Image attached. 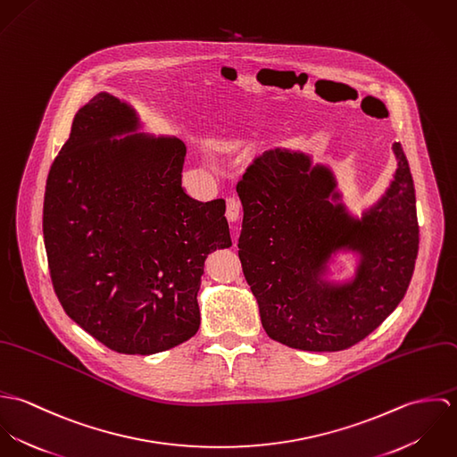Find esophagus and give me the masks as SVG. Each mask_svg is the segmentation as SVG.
Wrapping results in <instances>:
<instances>
[{
    "label": "esophagus",
    "instance_id": "1",
    "mask_svg": "<svg viewBox=\"0 0 457 457\" xmlns=\"http://www.w3.org/2000/svg\"><path fill=\"white\" fill-rule=\"evenodd\" d=\"M239 214H241V204H239V200H237L236 196H228V198H227V212H225L227 220H228V221H237V220H239Z\"/></svg>",
    "mask_w": 457,
    "mask_h": 457
}]
</instances>
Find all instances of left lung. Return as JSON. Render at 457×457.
Here are the masks:
<instances>
[{
    "instance_id": "1",
    "label": "left lung",
    "mask_w": 457,
    "mask_h": 457,
    "mask_svg": "<svg viewBox=\"0 0 457 457\" xmlns=\"http://www.w3.org/2000/svg\"><path fill=\"white\" fill-rule=\"evenodd\" d=\"M397 170L386 196L362 220L345 212L326 167L276 149L237 183L245 216L239 259L267 336L308 352L353 346L380 326L410 285L419 252L415 188L394 144ZM348 247L363 255L356 278L337 287L320 279L326 261Z\"/></svg>"
}]
</instances>
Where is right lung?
I'll list each match as a JSON object with an SVG mask.
<instances>
[{
  "label": "right lung",
  "instance_id": "obj_1",
  "mask_svg": "<svg viewBox=\"0 0 457 457\" xmlns=\"http://www.w3.org/2000/svg\"><path fill=\"white\" fill-rule=\"evenodd\" d=\"M135 127L107 93L77 111L47 176L44 243L66 315L114 352L151 355L195 336L204 262L232 241L225 200L183 190L181 140H111Z\"/></svg>",
  "mask_w": 457,
  "mask_h": 457
}]
</instances>
